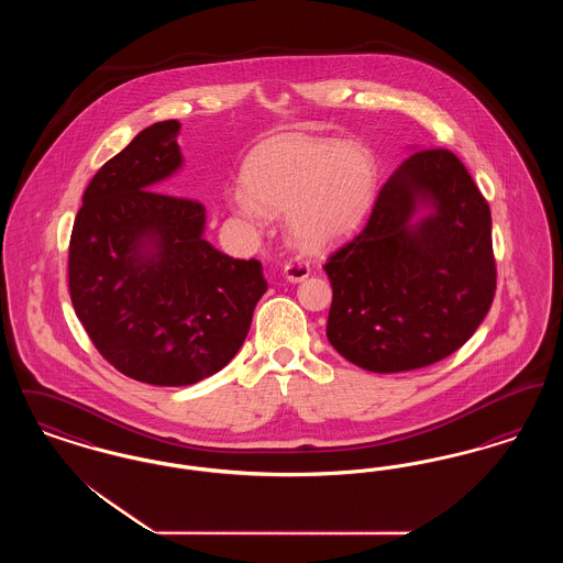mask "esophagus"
<instances>
[{
	"mask_svg": "<svg viewBox=\"0 0 563 563\" xmlns=\"http://www.w3.org/2000/svg\"><path fill=\"white\" fill-rule=\"evenodd\" d=\"M283 276L289 280V283H301L310 276V266L306 262H289L285 269H283Z\"/></svg>",
	"mask_w": 563,
	"mask_h": 563,
	"instance_id": "esophagus-1",
	"label": "esophagus"
}]
</instances>
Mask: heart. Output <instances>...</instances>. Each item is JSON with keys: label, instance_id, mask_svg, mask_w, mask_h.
I'll return each instance as SVG.
<instances>
[{"label": "heart", "instance_id": "1", "mask_svg": "<svg viewBox=\"0 0 563 563\" xmlns=\"http://www.w3.org/2000/svg\"><path fill=\"white\" fill-rule=\"evenodd\" d=\"M375 164L358 143L289 134L257 147L244 164V188L230 209L260 230L285 213L287 234L303 251H324L352 236L372 211Z\"/></svg>", "mask_w": 563, "mask_h": 563}]
</instances>
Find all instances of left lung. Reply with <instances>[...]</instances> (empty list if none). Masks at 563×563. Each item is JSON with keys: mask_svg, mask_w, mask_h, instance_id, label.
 Listing matches in <instances>:
<instances>
[{"mask_svg": "<svg viewBox=\"0 0 563 563\" xmlns=\"http://www.w3.org/2000/svg\"><path fill=\"white\" fill-rule=\"evenodd\" d=\"M327 340L375 374L432 365L482 324L496 291L492 214L448 150L411 154L363 232L329 257Z\"/></svg>", "mask_w": 563, "mask_h": 563, "instance_id": "obj_1", "label": "left lung"}]
</instances>
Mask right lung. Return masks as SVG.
I'll return each mask as SVG.
<instances>
[{
    "mask_svg": "<svg viewBox=\"0 0 563 563\" xmlns=\"http://www.w3.org/2000/svg\"><path fill=\"white\" fill-rule=\"evenodd\" d=\"M177 120L156 122L99 168L69 242V294L109 363L154 386H188L241 350L268 283L257 260L205 239L200 202L164 191L181 166Z\"/></svg>",
    "mask_w": 563,
    "mask_h": 563,
    "instance_id": "right-lung-1",
    "label": "right lung"
}]
</instances>
